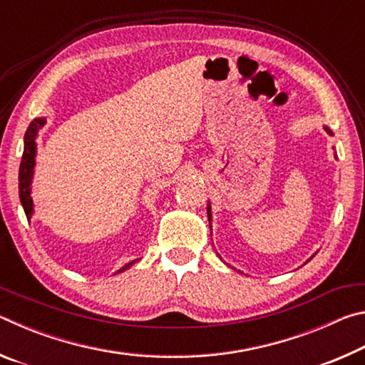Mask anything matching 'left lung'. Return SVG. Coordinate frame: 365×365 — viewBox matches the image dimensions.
Masks as SVG:
<instances>
[{
    "label": "left lung",
    "instance_id": "obj_1",
    "mask_svg": "<svg viewBox=\"0 0 365 365\" xmlns=\"http://www.w3.org/2000/svg\"><path fill=\"white\" fill-rule=\"evenodd\" d=\"M327 132L331 133V132L329 130V128H327ZM207 217H209V222H211V209H209V206H207Z\"/></svg>",
    "mask_w": 365,
    "mask_h": 365
}]
</instances>
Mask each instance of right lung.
I'll list each match as a JSON object with an SVG mask.
<instances>
[{
    "label": "right lung",
    "instance_id": "obj_1",
    "mask_svg": "<svg viewBox=\"0 0 365 365\" xmlns=\"http://www.w3.org/2000/svg\"><path fill=\"white\" fill-rule=\"evenodd\" d=\"M43 123H45V119H35L34 122H30L26 138H24V154H22L21 168H19V196H21V202L24 206V211H26L27 219L32 217V212H34V202H32V197H30V182H32L34 165H35V153H36L35 138H36V132L43 127ZM133 264L135 261L128 262L127 265H123L120 270H117L115 274H120V272L127 270Z\"/></svg>",
    "mask_w": 365,
    "mask_h": 365
}]
</instances>
